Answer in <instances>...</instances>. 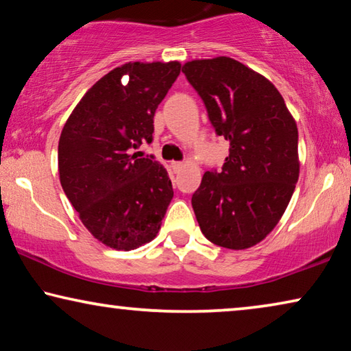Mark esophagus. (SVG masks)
<instances>
[{
    "mask_svg": "<svg viewBox=\"0 0 351 351\" xmlns=\"http://www.w3.org/2000/svg\"><path fill=\"white\" fill-rule=\"evenodd\" d=\"M171 169H173L175 173H178V171L184 169V164H182V162H171Z\"/></svg>",
    "mask_w": 351,
    "mask_h": 351,
    "instance_id": "obj_1",
    "label": "esophagus"
}]
</instances>
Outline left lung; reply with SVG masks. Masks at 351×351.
Wrapping results in <instances>:
<instances>
[{
	"mask_svg": "<svg viewBox=\"0 0 351 351\" xmlns=\"http://www.w3.org/2000/svg\"><path fill=\"white\" fill-rule=\"evenodd\" d=\"M217 135L230 142L221 171L192 195L202 233L221 247H252L285 213L300 176L298 128L268 78L228 56L182 66Z\"/></svg>",
	"mask_w": 351,
	"mask_h": 351,
	"instance_id": "8db88e82",
	"label": "left lung"
}]
</instances>
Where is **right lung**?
<instances>
[{"label":"right lung","instance_id":"1","mask_svg":"<svg viewBox=\"0 0 351 351\" xmlns=\"http://www.w3.org/2000/svg\"><path fill=\"white\" fill-rule=\"evenodd\" d=\"M181 64L125 62L86 91L62 128L60 181L94 238L132 250L156 238L173 187L153 156L132 149L153 142L154 113Z\"/></svg>","mask_w":351,"mask_h":351}]
</instances>
